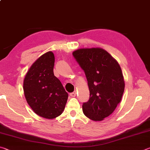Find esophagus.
I'll use <instances>...</instances> for the list:
<instances>
[{
	"label": "esophagus",
	"mask_w": 150,
	"mask_h": 150,
	"mask_svg": "<svg viewBox=\"0 0 150 150\" xmlns=\"http://www.w3.org/2000/svg\"><path fill=\"white\" fill-rule=\"evenodd\" d=\"M76 94H77V93H76L75 91H74V92L70 93V96H72V97H75V96H76Z\"/></svg>",
	"instance_id": "esophagus-1"
}]
</instances>
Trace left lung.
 I'll return each mask as SVG.
<instances>
[{
	"mask_svg": "<svg viewBox=\"0 0 150 150\" xmlns=\"http://www.w3.org/2000/svg\"><path fill=\"white\" fill-rule=\"evenodd\" d=\"M73 56L85 72L89 88V100L83 104V113L92 120H103L115 110L124 93L120 65L101 48L77 50Z\"/></svg>",
	"mask_w": 150,
	"mask_h": 150,
	"instance_id": "obj_1",
	"label": "left lung"
}]
</instances>
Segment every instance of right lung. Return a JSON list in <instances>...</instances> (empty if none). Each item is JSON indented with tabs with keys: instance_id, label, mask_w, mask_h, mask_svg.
<instances>
[{
	"instance_id": "obj_1",
	"label": "right lung",
	"mask_w": 150,
	"mask_h": 150,
	"mask_svg": "<svg viewBox=\"0 0 150 150\" xmlns=\"http://www.w3.org/2000/svg\"><path fill=\"white\" fill-rule=\"evenodd\" d=\"M54 55L48 52L30 68L24 81V95L30 107L42 117L53 119L62 115L68 93L54 73Z\"/></svg>"
}]
</instances>
